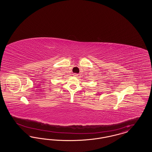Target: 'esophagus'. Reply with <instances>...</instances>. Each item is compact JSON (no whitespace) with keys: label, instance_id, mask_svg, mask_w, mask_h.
Returning <instances> with one entry per match:
<instances>
[{"label":"esophagus","instance_id":"obj_1","mask_svg":"<svg viewBox=\"0 0 152 152\" xmlns=\"http://www.w3.org/2000/svg\"><path fill=\"white\" fill-rule=\"evenodd\" d=\"M73 75L74 76H75V77H76V76H78V74H77V73H73Z\"/></svg>","mask_w":152,"mask_h":152}]
</instances>
